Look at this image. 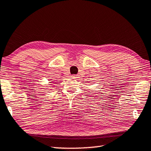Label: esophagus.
<instances>
[{"label": "esophagus", "mask_w": 151, "mask_h": 151, "mask_svg": "<svg viewBox=\"0 0 151 151\" xmlns=\"http://www.w3.org/2000/svg\"><path fill=\"white\" fill-rule=\"evenodd\" d=\"M77 76H78V75H71V77L72 78H77Z\"/></svg>", "instance_id": "34e87169"}]
</instances>
